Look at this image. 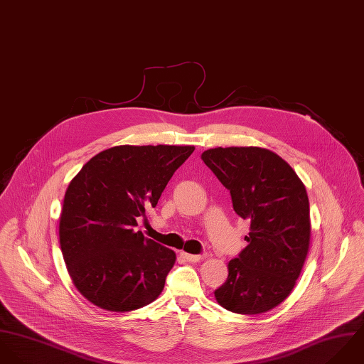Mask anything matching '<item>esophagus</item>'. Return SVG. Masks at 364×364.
<instances>
[{
  "label": "esophagus",
  "mask_w": 364,
  "mask_h": 364,
  "mask_svg": "<svg viewBox=\"0 0 364 364\" xmlns=\"http://www.w3.org/2000/svg\"><path fill=\"white\" fill-rule=\"evenodd\" d=\"M181 256H183L187 262H193V263L200 262V260L203 259L201 255H190V253H186V252H181Z\"/></svg>",
  "instance_id": "1"
}]
</instances>
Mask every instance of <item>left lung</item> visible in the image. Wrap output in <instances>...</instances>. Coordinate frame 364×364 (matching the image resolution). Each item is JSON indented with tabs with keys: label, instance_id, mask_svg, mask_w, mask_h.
Segmentation results:
<instances>
[{
	"label": "left lung",
	"instance_id": "obj_1",
	"mask_svg": "<svg viewBox=\"0 0 364 364\" xmlns=\"http://www.w3.org/2000/svg\"><path fill=\"white\" fill-rule=\"evenodd\" d=\"M201 159L229 190L235 213L250 220L247 246L228 263L215 298L236 314L267 312L290 295L306 259V190L290 164L267 149L215 147Z\"/></svg>",
	"mask_w": 364,
	"mask_h": 364
}]
</instances>
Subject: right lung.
Masks as SVG:
<instances>
[{
  "label": "right lung",
  "instance_id": "add662e5",
  "mask_svg": "<svg viewBox=\"0 0 364 364\" xmlns=\"http://www.w3.org/2000/svg\"><path fill=\"white\" fill-rule=\"evenodd\" d=\"M194 146H114L90 159L70 181L59 223L75 289L114 312L139 309L163 291L176 253L147 239L136 218L156 207Z\"/></svg>",
  "mask_w": 364,
  "mask_h": 364
}]
</instances>
